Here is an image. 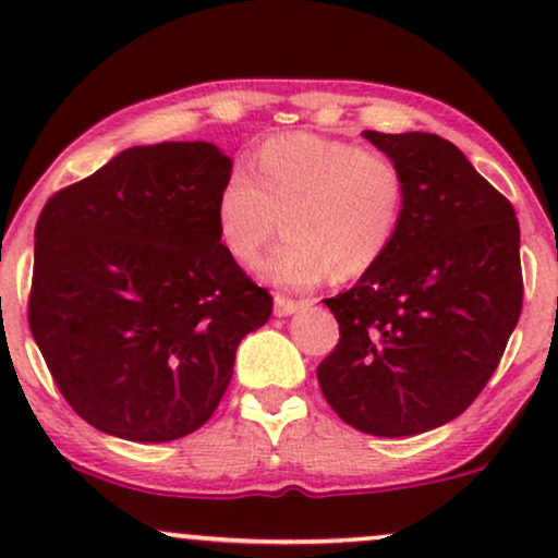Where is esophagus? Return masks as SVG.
<instances>
[{
	"mask_svg": "<svg viewBox=\"0 0 558 558\" xmlns=\"http://www.w3.org/2000/svg\"><path fill=\"white\" fill-rule=\"evenodd\" d=\"M306 306V301H293L288 296H275V317H291L296 315V312H301Z\"/></svg>",
	"mask_w": 558,
	"mask_h": 558,
	"instance_id": "34e87169",
	"label": "esophagus"
}]
</instances>
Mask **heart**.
Wrapping results in <instances>:
<instances>
[{"mask_svg": "<svg viewBox=\"0 0 558 558\" xmlns=\"http://www.w3.org/2000/svg\"><path fill=\"white\" fill-rule=\"evenodd\" d=\"M403 213V172L388 155L338 138L293 133L257 151L254 178L233 170L217 194L222 246L252 265L280 230L288 235L259 265L267 280L310 288L336 272H367L393 246Z\"/></svg>", "mask_w": 558, "mask_h": 558, "instance_id": "obj_1", "label": "heart"}]
</instances>
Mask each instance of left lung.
<instances>
[{
  "mask_svg": "<svg viewBox=\"0 0 558 558\" xmlns=\"http://www.w3.org/2000/svg\"><path fill=\"white\" fill-rule=\"evenodd\" d=\"M362 136L401 168L403 213L386 257L325 299L341 341L317 380L345 425L407 438L459 417L496 373L522 312L520 222L451 141Z\"/></svg>",
  "mask_w": 558,
  "mask_h": 558,
  "instance_id": "obj_1",
  "label": "left lung"
}]
</instances>
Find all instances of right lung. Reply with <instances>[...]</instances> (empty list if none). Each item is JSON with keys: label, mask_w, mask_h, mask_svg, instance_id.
Returning <instances> with one entry per match:
<instances>
[{"label": "right lung", "mask_w": 558, "mask_h": 558, "mask_svg": "<svg viewBox=\"0 0 558 558\" xmlns=\"http://www.w3.org/2000/svg\"><path fill=\"white\" fill-rule=\"evenodd\" d=\"M233 172L209 141L131 146L44 204L28 323L57 388L96 430L168 444L198 430L241 338L272 315L217 233Z\"/></svg>", "instance_id": "1"}]
</instances>
